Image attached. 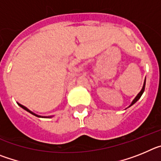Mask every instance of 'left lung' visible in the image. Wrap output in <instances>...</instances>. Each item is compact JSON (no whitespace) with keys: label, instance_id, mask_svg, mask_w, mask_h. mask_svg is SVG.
I'll return each mask as SVG.
<instances>
[{"label":"left lung","instance_id":"8db88e82","mask_svg":"<svg viewBox=\"0 0 161 161\" xmlns=\"http://www.w3.org/2000/svg\"><path fill=\"white\" fill-rule=\"evenodd\" d=\"M145 84H146V79H145V80H144V83H143V88H142L141 91H140V92H139V93H138V95H137V96L136 97V98H135V99H134V100L132 101V102H131V104H130V106H131L132 105H134V104L136 103V102H137L138 100H139V98L141 97L142 94H143V92H144V89H145ZM130 106H129V107H130Z\"/></svg>","mask_w":161,"mask_h":161}]
</instances>
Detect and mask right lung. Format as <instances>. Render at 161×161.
<instances>
[{
	"label": "right lung",
	"instance_id": "1",
	"mask_svg": "<svg viewBox=\"0 0 161 161\" xmlns=\"http://www.w3.org/2000/svg\"><path fill=\"white\" fill-rule=\"evenodd\" d=\"M18 106H21V107L22 108V109H25V110H26V111L27 112H29V113H31V114H33V115H35V116H36V117H38V118H47V117H45V116H39V115H38V114H35V113H33L32 111H31V110H30L29 109H27V108L25 107V106H22V105H21V104H19V103H18ZM48 118H52V116H49V117Z\"/></svg>",
	"mask_w": 161,
	"mask_h": 161
}]
</instances>
